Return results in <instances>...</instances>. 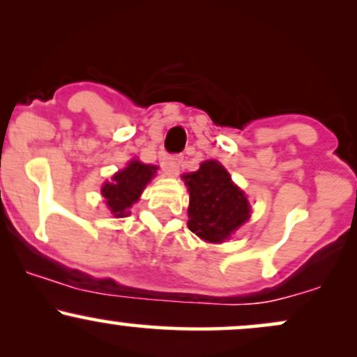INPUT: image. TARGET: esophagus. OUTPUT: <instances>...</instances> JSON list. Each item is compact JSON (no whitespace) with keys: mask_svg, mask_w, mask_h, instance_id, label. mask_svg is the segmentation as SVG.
Returning a JSON list of instances; mask_svg holds the SVG:
<instances>
[{"mask_svg":"<svg viewBox=\"0 0 357 357\" xmlns=\"http://www.w3.org/2000/svg\"><path fill=\"white\" fill-rule=\"evenodd\" d=\"M183 158L181 155H167V158L162 161V167H165L166 174L171 176V178H176L179 174V167H181Z\"/></svg>","mask_w":357,"mask_h":357,"instance_id":"esophagus-1","label":"esophagus"}]
</instances>
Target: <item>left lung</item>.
Here are the masks:
<instances>
[{"instance_id":"1","label":"left lung","mask_w":357,"mask_h":357,"mask_svg":"<svg viewBox=\"0 0 357 357\" xmlns=\"http://www.w3.org/2000/svg\"><path fill=\"white\" fill-rule=\"evenodd\" d=\"M183 179L190 191L188 228L202 240L223 243L250 218L247 196L215 159L203 161L198 171Z\"/></svg>"}]
</instances>
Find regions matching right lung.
I'll list each match as a JSON object with an SVG mask.
<instances>
[{
	"instance_id": "obj_1",
	"label": "right lung",
	"mask_w": 357,
	"mask_h": 357,
	"mask_svg": "<svg viewBox=\"0 0 357 357\" xmlns=\"http://www.w3.org/2000/svg\"><path fill=\"white\" fill-rule=\"evenodd\" d=\"M155 171H158L155 166L132 159L124 169L112 176V181H107L102 186L105 204L116 218H124L129 215V210L134 203L139 202L146 184L154 178Z\"/></svg>"
}]
</instances>
